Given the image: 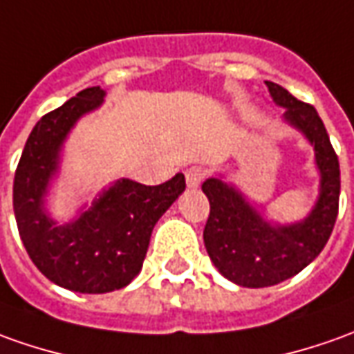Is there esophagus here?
<instances>
[{
	"label": "esophagus",
	"instance_id": "34e87169",
	"mask_svg": "<svg viewBox=\"0 0 354 354\" xmlns=\"http://www.w3.org/2000/svg\"><path fill=\"white\" fill-rule=\"evenodd\" d=\"M203 176H205V170L199 167H192L187 168L186 170V184L187 187H199V184H201V180H203Z\"/></svg>",
	"mask_w": 354,
	"mask_h": 354
}]
</instances>
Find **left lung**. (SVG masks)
<instances>
[{
  "mask_svg": "<svg viewBox=\"0 0 354 354\" xmlns=\"http://www.w3.org/2000/svg\"><path fill=\"white\" fill-rule=\"evenodd\" d=\"M269 95L285 110L283 122L314 151L318 197L306 217L281 223L269 218L227 174L203 182L211 203L203 242L218 273L240 287L261 288L295 277L328 244L339 209V160L316 108L297 100L277 83L266 81Z\"/></svg>",
  "mask_w": 354,
  "mask_h": 354,
  "instance_id": "obj_1",
  "label": "left lung"
}]
</instances>
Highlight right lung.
I'll list each match as a JSON object with an SVG mask.
<instances>
[{
    "label": "right lung",
    "mask_w": 354,
    "mask_h": 354,
    "mask_svg": "<svg viewBox=\"0 0 354 354\" xmlns=\"http://www.w3.org/2000/svg\"><path fill=\"white\" fill-rule=\"evenodd\" d=\"M104 98V88L88 86L46 114L26 139L13 182L17 227L32 263L52 283L83 295L112 292L139 275L157 221L186 189L182 172L160 186L120 178L67 221L50 211L67 139Z\"/></svg>",
    "instance_id": "1"
}]
</instances>
